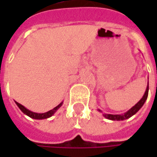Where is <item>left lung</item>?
Segmentation results:
<instances>
[{"label":"left lung","instance_id":"obj_1","mask_svg":"<svg viewBox=\"0 0 157 157\" xmlns=\"http://www.w3.org/2000/svg\"><path fill=\"white\" fill-rule=\"evenodd\" d=\"M148 82L147 88H146V91H145V94L142 96V98L141 100H139L136 105H134L133 107H131L128 111H127L126 113H124L122 114H110V113H103V116L105 119H108V120H111V121H124V120H127L131 116H133L134 114H136L137 112L139 111L141 108L142 107V105H144L145 101L148 98ZM99 112H101V110L98 109Z\"/></svg>","mask_w":157,"mask_h":157}]
</instances>
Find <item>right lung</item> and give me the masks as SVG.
Returning <instances> with one entry per match:
<instances>
[{"label":"right lung","mask_w":157,"mask_h":157,"mask_svg":"<svg viewBox=\"0 0 157 157\" xmlns=\"http://www.w3.org/2000/svg\"><path fill=\"white\" fill-rule=\"evenodd\" d=\"M15 104H16L17 106L20 108V110H21L24 114L28 115L29 117L32 118V119H36V120H44V119H47V118L52 117V115L57 111V109L61 107V105H63V102H61L59 105H57L56 107H54L52 110L46 112V113H35V112L30 111V110L27 109L25 106H23V105H21V104L18 103V102H16V101H15Z\"/></svg>","instance_id":"1"}]
</instances>
